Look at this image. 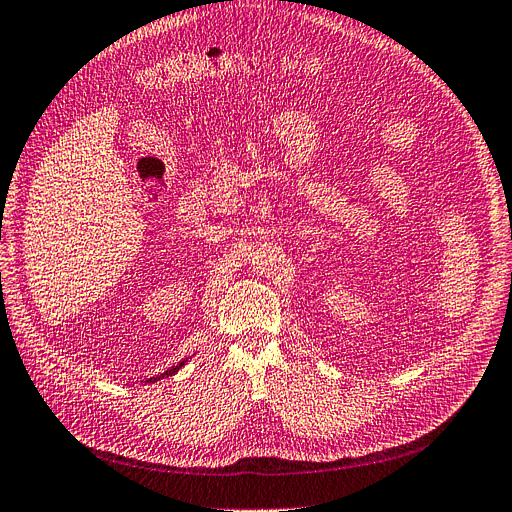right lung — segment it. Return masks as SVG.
Masks as SVG:
<instances>
[{
  "label": "right lung",
  "mask_w": 512,
  "mask_h": 512,
  "mask_svg": "<svg viewBox=\"0 0 512 512\" xmlns=\"http://www.w3.org/2000/svg\"><path fill=\"white\" fill-rule=\"evenodd\" d=\"M185 362H187V360H181V362L177 364V367H173V369H168V371H164V373H162V375H158V377H152L150 381L154 383V381H158V379H164V377H168V375H175V373H177V371H179V369L183 367V364H185Z\"/></svg>",
  "instance_id": "add662e5"
}]
</instances>
